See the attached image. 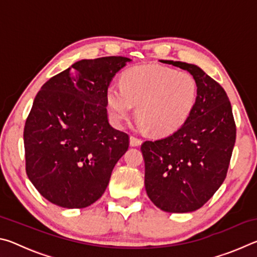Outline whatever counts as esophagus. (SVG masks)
Segmentation results:
<instances>
[{
  "label": "esophagus",
  "instance_id": "1",
  "mask_svg": "<svg viewBox=\"0 0 257 257\" xmlns=\"http://www.w3.org/2000/svg\"><path fill=\"white\" fill-rule=\"evenodd\" d=\"M142 143H143V141L141 138L134 136V135L130 136V145H132V146H139L142 144Z\"/></svg>",
  "mask_w": 257,
  "mask_h": 257
}]
</instances>
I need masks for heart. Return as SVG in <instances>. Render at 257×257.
<instances>
[{"label":"heart","mask_w":257,"mask_h":257,"mask_svg":"<svg viewBox=\"0 0 257 257\" xmlns=\"http://www.w3.org/2000/svg\"><path fill=\"white\" fill-rule=\"evenodd\" d=\"M197 84L188 72L160 66H143L128 70L121 85L106 89L108 115L115 125L129 118L133 105L143 128L155 134L175 132L188 119L197 101Z\"/></svg>","instance_id":"1"}]
</instances>
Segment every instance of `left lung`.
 Listing matches in <instances>:
<instances>
[{"instance_id": "obj_1", "label": "left lung", "mask_w": 257, "mask_h": 257, "mask_svg": "<svg viewBox=\"0 0 257 257\" xmlns=\"http://www.w3.org/2000/svg\"><path fill=\"white\" fill-rule=\"evenodd\" d=\"M184 69L196 80L197 101L184 124L167 137L142 144L145 188L162 211L198 210L222 185L236 142L227 93L201 68L180 61H161Z\"/></svg>"}]
</instances>
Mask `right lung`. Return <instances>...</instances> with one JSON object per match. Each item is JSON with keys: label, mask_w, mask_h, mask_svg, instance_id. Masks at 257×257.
<instances>
[{"label": "right lung", "mask_w": 257, "mask_h": 257, "mask_svg": "<svg viewBox=\"0 0 257 257\" xmlns=\"http://www.w3.org/2000/svg\"><path fill=\"white\" fill-rule=\"evenodd\" d=\"M130 59L81 60L42 86L24 129L26 172L55 205L84 208L102 196L129 135L108 123L106 89Z\"/></svg>", "instance_id": "1"}]
</instances>
